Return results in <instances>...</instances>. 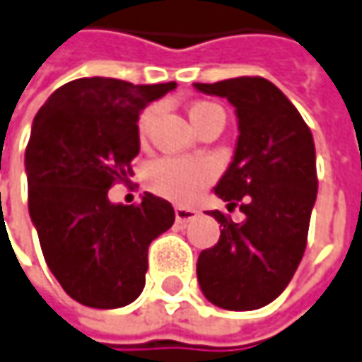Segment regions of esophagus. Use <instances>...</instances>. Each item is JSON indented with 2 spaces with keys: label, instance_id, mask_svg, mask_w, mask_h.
<instances>
[{
  "label": "esophagus",
  "instance_id": "obj_1",
  "mask_svg": "<svg viewBox=\"0 0 362 362\" xmlns=\"http://www.w3.org/2000/svg\"><path fill=\"white\" fill-rule=\"evenodd\" d=\"M197 209H193V207H175V219L179 221V223H187L191 219H195L197 217Z\"/></svg>",
  "mask_w": 362,
  "mask_h": 362
}]
</instances>
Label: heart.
Returning a JSON list of instances; mask_svg holds the SVG:
<instances>
[{
  "mask_svg": "<svg viewBox=\"0 0 362 362\" xmlns=\"http://www.w3.org/2000/svg\"><path fill=\"white\" fill-rule=\"evenodd\" d=\"M216 112H221V108L214 103H195L189 108V119L193 127H197L202 120ZM151 119L153 108H145L139 117L141 134L148 129ZM216 165L207 159L159 157L151 160L146 167V185L165 199H171L175 203H191L202 195L203 189L216 179Z\"/></svg>",
  "mask_w": 362,
  "mask_h": 362,
  "instance_id": "1",
  "label": "heart"
}]
</instances>
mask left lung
<instances>
[{"instance_id": "8db88e82", "label": "left lung", "mask_w": 362, "mask_h": 362, "mask_svg": "<svg viewBox=\"0 0 362 362\" xmlns=\"http://www.w3.org/2000/svg\"><path fill=\"white\" fill-rule=\"evenodd\" d=\"M197 90L228 98L238 115V146L216 185L228 207L240 203L245 219L223 228L203 250L197 280L205 298L226 310H256L290 284L306 250L318 179L313 132L284 92L262 76H240Z\"/></svg>"}]
</instances>
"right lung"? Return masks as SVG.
Masks as SVG:
<instances>
[{
    "instance_id": "1",
    "label": "right lung",
    "mask_w": 362,
    "mask_h": 362,
    "mask_svg": "<svg viewBox=\"0 0 362 362\" xmlns=\"http://www.w3.org/2000/svg\"><path fill=\"white\" fill-rule=\"evenodd\" d=\"M175 82L131 84L78 78L37 110L25 146L28 207L46 264L64 292L90 308L139 298L151 242L175 221L171 203L145 193L134 205L108 202L139 155V115Z\"/></svg>"
}]
</instances>
